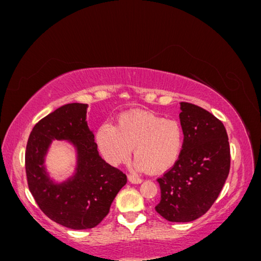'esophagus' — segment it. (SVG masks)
I'll return each mask as SVG.
<instances>
[{
  "instance_id": "obj_1",
  "label": "esophagus",
  "mask_w": 261,
  "mask_h": 261,
  "mask_svg": "<svg viewBox=\"0 0 261 261\" xmlns=\"http://www.w3.org/2000/svg\"><path fill=\"white\" fill-rule=\"evenodd\" d=\"M128 180L130 181L132 184H140L141 181H143V179L139 178V177L134 176V175H128Z\"/></svg>"
}]
</instances>
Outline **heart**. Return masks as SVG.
I'll use <instances>...</instances> for the list:
<instances>
[{
  "label": "heart",
  "mask_w": 261,
  "mask_h": 261,
  "mask_svg": "<svg viewBox=\"0 0 261 261\" xmlns=\"http://www.w3.org/2000/svg\"><path fill=\"white\" fill-rule=\"evenodd\" d=\"M96 139L110 164L117 165L127 160L134 148V168L160 173L177 161L184 146V132L175 120H165L152 112L137 110L121 114L116 126L102 124Z\"/></svg>",
  "instance_id": "heart-1"
}]
</instances>
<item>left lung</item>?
I'll return each instance as SVG.
<instances>
[{
  "label": "left lung",
  "mask_w": 261,
  "mask_h": 261,
  "mask_svg": "<svg viewBox=\"0 0 261 261\" xmlns=\"http://www.w3.org/2000/svg\"><path fill=\"white\" fill-rule=\"evenodd\" d=\"M184 146L173 167L158 178L155 211L171 222H191L216 201L230 172V145L222 122L206 110L180 102Z\"/></svg>",
  "instance_id": "1"
}]
</instances>
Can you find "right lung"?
<instances>
[{"label": "right lung", "instance_id": "obj_1", "mask_svg": "<svg viewBox=\"0 0 261 261\" xmlns=\"http://www.w3.org/2000/svg\"><path fill=\"white\" fill-rule=\"evenodd\" d=\"M88 105L68 103L39 121L26 147L28 187L46 217L73 230L97 226L127 178L99 154L93 132L87 123ZM53 140L68 141L75 149L74 174L57 182L45 167Z\"/></svg>", "mask_w": 261, "mask_h": 261}]
</instances>
